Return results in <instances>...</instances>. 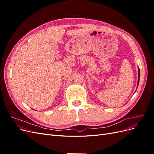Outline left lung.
I'll list each match as a JSON object with an SVG mask.
<instances>
[{"label":"left lung","instance_id":"8db88e82","mask_svg":"<svg viewBox=\"0 0 154 154\" xmlns=\"http://www.w3.org/2000/svg\"><path fill=\"white\" fill-rule=\"evenodd\" d=\"M140 71H139V75H140ZM139 80H138V82H139Z\"/></svg>","mask_w":154,"mask_h":154}]
</instances>
